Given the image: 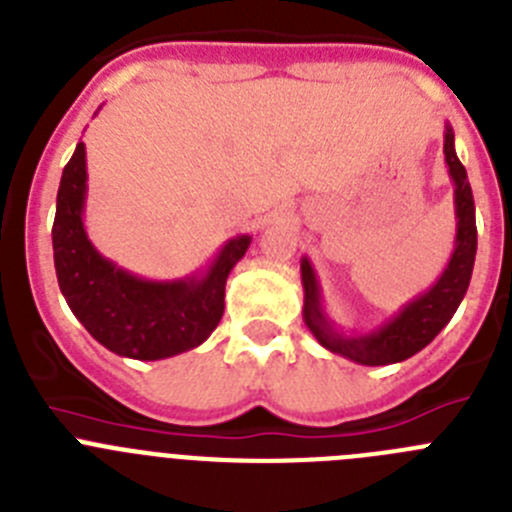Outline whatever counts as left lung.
Listing matches in <instances>:
<instances>
[{"mask_svg":"<svg viewBox=\"0 0 512 512\" xmlns=\"http://www.w3.org/2000/svg\"><path fill=\"white\" fill-rule=\"evenodd\" d=\"M443 156H446L449 176L454 182V251H451L449 264L436 279V284L413 297L408 305H402V310L392 315L387 323L369 333H343L341 328H336V323L328 318L323 307L318 274L312 269L310 259L302 256L300 271L302 289H305L302 320L312 336L318 338L320 346L328 348L330 354H338L364 366L397 364V361H405L423 351L454 318L456 307L467 295L469 279H472L474 256H477V220H474L472 187H469L467 169L461 166L459 156H456L451 125H446L443 130Z\"/></svg>","mask_w":512,"mask_h":512,"instance_id":"obj_1","label":"left lung"}]
</instances>
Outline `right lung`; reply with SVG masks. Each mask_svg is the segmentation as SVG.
Masks as SVG:
<instances>
[{
    "instance_id": "right-lung-1",
    "label": "right lung",
    "mask_w": 512,
    "mask_h": 512,
    "mask_svg": "<svg viewBox=\"0 0 512 512\" xmlns=\"http://www.w3.org/2000/svg\"><path fill=\"white\" fill-rule=\"evenodd\" d=\"M87 148L79 143L61 176L53 220V261L61 295L94 341L112 354L158 361L210 338L225 310V282L251 246L235 235L205 271L182 279H143L104 259L84 228Z\"/></svg>"
}]
</instances>
